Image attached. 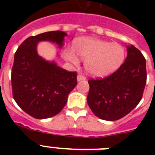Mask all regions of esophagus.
Returning a JSON list of instances; mask_svg holds the SVG:
<instances>
[{"mask_svg":"<svg viewBox=\"0 0 155 155\" xmlns=\"http://www.w3.org/2000/svg\"><path fill=\"white\" fill-rule=\"evenodd\" d=\"M86 80V78L83 74H78V81H84Z\"/></svg>","mask_w":155,"mask_h":155,"instance_id":"esophagus-1","label":"esophagus"}]
</instances>
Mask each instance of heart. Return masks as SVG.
Returning a JSON list of instances; mask_svg holds the SVG:
<instances>
[{
    "mask_svg": "<svg viewBox=\"0 0 155 155\" xmlns=\"http://www.w3.org/2000/svg\"><path fill=\"white\" fill-rule=\"evenodd\" d=\"M74 50L68 48L64 51L67 61L77 64L79 60L76 54L85 59L84 66L87 72L97 77L113 73L120 68L125 58L124 46L116 42L94 38H80L73 45Z\"/></svg>",
    "mask_w": 155,
    "mask_h": 155,
    "instance_id": "obj_1",
    "label": "heart"
}]
</instances>
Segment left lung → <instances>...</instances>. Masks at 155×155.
<instances>
[{"instance_id":"obj_1","label":"left lung","mask_w":155,"mask_h":155,"mask_svg":"<svg viewBox=\"0 0 155 155\" xmlns=\"http://www.w3.org/2000/svg\"><path fill=\"white\" fill-rule=\"evenodd\" d=\"M147 81L146 60L133 45L119 69L102 79H90L87 102L97 117L108 121L120 120L136 107Z\"/></svg>"}]
</instances>
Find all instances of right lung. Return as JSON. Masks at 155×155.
<instances>
[{
    "instance_id": "add662e5",
    "label": "right lung",
    "mask_w": 155,
    "mask_h": 155,
    "mask_svg": "<svg viewBox=\"0 0 155 155\" xmlns=\"http://www.w3.org/2000/svg\"><path fill=\"white\" fill-rule=\"evenodd\" d=\"M67 33L46 31L27 38L18 48L12 70L13 98L18 106L35 119L56 116L65 106L69 93L78 84L77 72L48 62L36 51L40 41L64 44Z\"/></svg>"
}]
</instances>
